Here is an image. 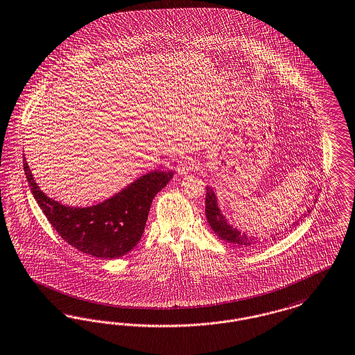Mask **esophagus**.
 <instances>
[{"mask_svg":"<svg viewBox=\"0 0 355 355\" xmlns=\"http://www.w3.org/2000/svg\"><path fill=\"white\" fill-rule=\"evenodd\" d=\"M196 166H197L196 159L191 158V157H187V158H184L182 161H180V164L177 165V171H178V174L184 175V174L194 171Z\"/></svg>","mask_w":355,"mask_h":355,"instance_id":"1","label":"esophagus"}]
</instances>
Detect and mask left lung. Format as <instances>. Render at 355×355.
I'll use <instances>...</instances> for the list:
<instances>
[{"label":"left lung","mask_w":355,"mask_h":355,"mask_svg":"<svg viewBox=\"0 0 355 355\" xmlns=\"http://www.w3.org/2000/svg\"><path fill=\"white\" fill-rule=\"evenodd\" d=\"M311 209H308L309 213ZM206 218L213 228L214 232L223 241L232 243L239 247H245V248H252L257 244H260V241L254 236H247L245 234H241L238 228H234L231 225H228L227 219L220 213L218 202H216V196L214 193L213 187L206 186ZM306 215V214H305ZM300 220H296L293 226H297Z\"/></svg>","instance_id":"1"}]
</instances>
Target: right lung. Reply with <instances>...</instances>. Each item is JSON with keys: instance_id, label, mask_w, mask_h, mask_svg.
<instances>
[{"instance_id": "obj_1", "label": "right lung", "mask_w": 355, "mask_h": 355, "mask_svg": "<svg viewBox=\"0 0 355 355\" xmlns=\"http://www.w3.org/2000/svg\"><path fill=\"white\" fill-rule=\"evenodd\" d=\"M24 171L34 198L59 236L80 252L101 259H116L135 248L152 200L173 178V171H149L99 205L67 207L40 190L25 157Z\"/></svg>"}]
</instances>
